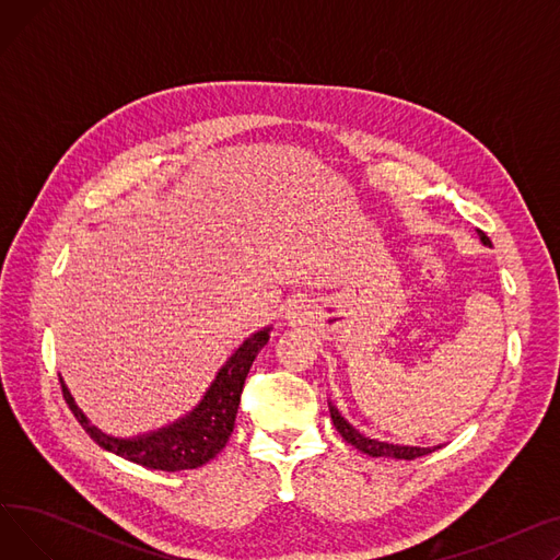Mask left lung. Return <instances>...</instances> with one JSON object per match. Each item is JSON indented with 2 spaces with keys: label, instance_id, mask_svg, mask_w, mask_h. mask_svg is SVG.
<instances>
[{
  "label": "left lung",
  "instance_id": "1",
  "mask_svg": "<svg viewBox=\"0 0 560 560\" xmlns=\"http://www.w3.org/2000/svg\"><path fill=\"white\" fill-rule=\"evenodd\" d=\"M479 238L483 245H490V238L479 231ZM329 410H331V420H334V427L338 429V433L347 440L349 445H354L359 452L368 454V456H386V458H401V460H413V458H420V456H427L431 454L435 447H404V445H390V443H378V440H372V438H365L359 429L351 427L340 413L338 408L329 401Z\"/></svg>",
  "mask_w": 560,
  "mask_h": 560
}]
</instances>
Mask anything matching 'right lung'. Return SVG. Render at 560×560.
<instances>
[{"mask_svg": "<svg viewBox=\"0 0 560 560\" xmlns=\"http://www.w3.org/2000/svg\"><path fill=\"white\" fill-rule=\"evenodd\" d=\"M270 340V327H265L249 336L235 354L222 365L211 388L206 390L203 399L182 420H176L159 431L142 433L136 438H113L100 431L91 420L85 418L83 410L77 406L68 386L61 378L63 397L79 420L100 447L110 454L122 456L131 463H138L150 469H163V472H179V469H195L203 463L215 458L229 435L233 433L235 413L241 406V393L245 386L247 372L258 357V351Z\"/></svg>", "mask_w": 560, "mask_h": 560, "instance_id": "1", "label": "right lung"}]
</instances>
